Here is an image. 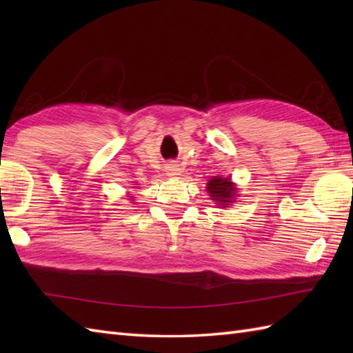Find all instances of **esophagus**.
I'll list each match as a JSON object with an SVG mask.
<instances>
[{
  "label": "esophagus",
  "mask_w": 353,
  "mask_h": 353,
  "mask_svg": "<svg viewBox=\"0 0 353 353\" xmlns=\"http://www.w3.org/2000/svg\"><path fill=\"white\" fill-rule=\"evenodd\" d=\"M165 171H167V174L170 177H177V176H181L182 170H181V167H179V163L171 162L167 165V167H165Z\"/></svg>",
  "instance_id": "obj_1"
}]
</instances>
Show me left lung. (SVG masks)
<instances>
[{
    "label": "left lung",
    "mask_w": 353,
    "mask_h": 353,
    "mask_svg": "<svg viewBox=\"0 0 353 353\" xmlns=\"http://www.w3.org/2000/svg\"><path fill=\"white\" fill-rule=\"evenodd\" d=\"M206 190L209 192V196H211V200L216 201V205H220L223 208H229L234 203L236 197L235 183L230 181V177H211V181L206 185Z\"/></svg>",
    "instance_id": "1"
}]
</instances>
